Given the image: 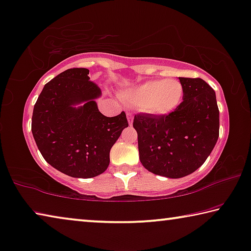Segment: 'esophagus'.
<instances>
[{
	"label": "esophagus",
	"mask_w": 251,
	"mask_h": 251,
	"mask_svg": "<svg viewBox=\"0 0 251 251\" xmlns=\"http://www.w3.org/2000/svg\"><path fill=\"white\" fill-rule=\"evenodd\" d=\"M127 119H128L129 126H132V124H133V116H132V114L127 113Z\"/></svg>",
	"instance_id": "esophagus-1"
}]
</instances>
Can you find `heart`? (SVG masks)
Wrapping results in <instances>:
<instances>
[{
  "mask_svg": "<svg viewBox=\"0 0 251 251\" xmlns=\"http://www.w3.org/2000/svg\"><path fill=\"white\" fill-rule=\"evenodd\" d=\"M184 87L176 78L151 80L122 93L125 102L140 107L152 116H167L177 109L182 101Z\"/></svg>",
  "mask_w": 251,
  "mask_h": 251,
  "instance_id": "1",
  "label": "heart"
}]
</instances>
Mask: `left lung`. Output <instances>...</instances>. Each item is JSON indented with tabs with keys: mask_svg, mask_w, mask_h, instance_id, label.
<instances>
[{
	"mask_svg": "<svg viewBox=\"0 0 251 251\" xmlns=\"http://www.w3.org/2000/svg\"><path fill=\"white\" fill-rule=\"evenodd\" d=\"M179 81L184 97L174 113L138 114L133 122L141 163L150 173L174 179L193 174L205 162L220 129L214 90L200 77Z\"/></svg>",
	"mask_w": 251,
	"mask_h": 251,
	"instance_id": "8db88e82",
	"label": "left lung"
}]
</instances>
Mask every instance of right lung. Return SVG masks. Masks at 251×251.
<instances>
[{
    "label": "right lung",
    "mask_w": 251,
    "mask_h": 251,
    "mask_svg": "<svg viewBox=\"0 0 251 251\" xmlns=\"http://www.w3.org/2000/svg\"><path fill=\"white\" fill-rule=\"evenodd\" d=\"M101 90L88 69H69L45 84L33 107L31 132L44 159L74 178H92L109 166L110 149L128 126L126 114L106 117Z\"/></svg>",
    "instance_id": "add662e5"
}]
</instances>
